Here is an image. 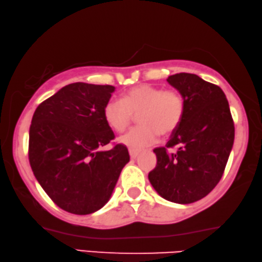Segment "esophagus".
Listing matches in <instances>:
<instances>
[{"label": "esophagus", "instance_id": "obj_1", "mask_svg": "<svg viewBox=\"0 0 262 262\" xmlns=\"http://www.w3.org/2000/svg\"><path fill=\"white\" fill-rule=\"evenodd\" d=\"M128 153H130V157L132 158V159H136L137 157L139 156V151L138 149H128Z\"/></svg>", "mask_w": 262, "mask_h": 262}]
</instances>
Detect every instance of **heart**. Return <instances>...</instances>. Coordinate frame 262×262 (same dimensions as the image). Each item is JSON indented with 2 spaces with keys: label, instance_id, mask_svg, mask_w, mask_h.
<instances>
[{
  "label": "heart",
  "instance_id": "obj_1",
  "mask_svg": "<svg viewBox=\"0 0 262 262\" xmlns=\"http://www.w3.org/2000/svg\"><path fill=\"white\" fill-rule=\"evenodd\" d=\"M140 126L132 128L119 141L131 149L148 146L162 136L177 131L184 115V100L174 89H162L151 84H138L126 91L121 98H111L103 115L113 130L123 132L138 115Z\"/></svg>",
  "mask_w": 262,
  "mask_h": 262
}]
</instances>
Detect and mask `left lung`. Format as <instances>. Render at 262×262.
I'll list each match as a JSON object with an SVG mask.
<instances>
[{
  "label": "left lung",
  "mask_w": 262,
  "mask_h": 262,
  "mask_svg": "<svg viewBox=\"0 0 262 262\" xmlns=\"http://www.w3.org/2000/svg\"><path fill=\"white\" fill-rule=\"evenodd\" d=\"M167 82L182 95L184 115L166 147L154 148L157 166L148 180L165 200L189 204L207 196L222 179L233 146L234 124L218 85L190 73L170 75ZM174 147L177 152H166Z\"/></svg>",
  "instance_id": "left-lung-1"
}]
</instances>
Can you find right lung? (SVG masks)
I'll list each match as a JSON object with an SVG mask.
<instances>
[{
    "mask_svg": "<svg viewBox=\"0 0 262 262\" xmlns=\"http://www.w3.org/2000/svg\"><path fill=\"white\" fill-rule=\"evenodd\" d=\"M114 85L75 82L41 102L29 132V161L50 199L74 215H89L108 202L130 156L115 139L103 110Z\"/></svg>",
    "mask_w": 262,
    "mask_h": 262,
    "instance_id": "add662e5",
    "label": "right lung"
}]
</instances>
